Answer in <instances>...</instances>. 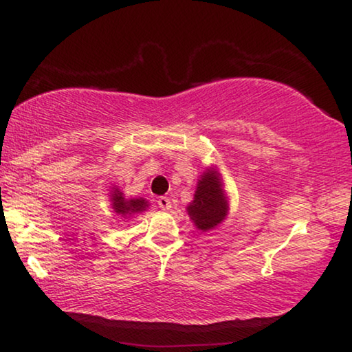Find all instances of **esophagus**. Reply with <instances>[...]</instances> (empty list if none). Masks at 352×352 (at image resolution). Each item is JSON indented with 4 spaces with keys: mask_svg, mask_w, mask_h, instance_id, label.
I'll use <instances>...</instances> for the list:
<instances>
[{
    "mask_svg": "<svg viewBox=\"0 0 352 352\" xmlns=\"http://www.w3.org/2000/svg\"><path fill=\"white\" fill-rule=\"evenodd\" d=\"M158 206L162 208L163 211H169L170 208H172L170 199H169V197H160V199H158Z\"/></svg>",
    "mask_w": 352,
    "mask_h": 352,
    "instance_id": "1",
    "label": "esophagus"
}]
</instances>
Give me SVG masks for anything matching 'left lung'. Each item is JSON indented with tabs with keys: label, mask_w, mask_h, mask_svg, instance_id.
<instances>
[{
	"label": "left lung",
	"mask_w": 352,
	"mask_h": 352,
	"mask_svg": "<svg viewBox=\"0 0 352 352\" xmlns=\"http://www.w3.org/2000/svg\"><path fill=\"white\" fill-rule=\"evenodd\" d=\"M188 216L201 233L211 231L225 222L230 212V197L223 178L216 166H208L197 180L194 199L186 206Z\"/></svg>",
	"instance_id": "8db88e82"
}]
</instances>
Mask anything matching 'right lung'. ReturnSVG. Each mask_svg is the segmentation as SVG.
<instances>
[{
  "label": "right lung",
  "instance_id": "1",
  "mask_svg": "<svg viewBox=\"0 0 352 352\" xmlns=\"http://www.w3.org/2000/svg\"><path fill=\"white\" fill-rule=\"evenodd\" d=\"M110 205L113 208V212L116 214V216L124 220H130L133 219L135 216H138V214L147 211L148 208V201L142 197H133V199H127L124 192H121V189L118 186H113L110 188Z\"/></svg>",
  "mask_w": 352,
  "mask_h": 352
}]
</instances>
